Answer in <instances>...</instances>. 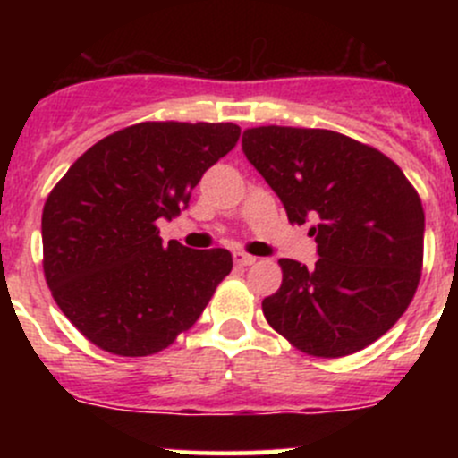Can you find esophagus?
Returning a JSON list of instances; mask_svg holds the SVG:
<instances>
[{"label":"esophagus","instance_id":"obj_1","mask_svg":"<svg viewBox=\"0 0 458 458\" xmlns=\"http://www.w3.org/2000/svg\"><path fill=\"white\" fill-rule=\"evenodd\" d=\"M255 261L257 257L246 255V252H234V263H237V266H252Z\"/></svg>","mask_w":458,"mask_h":458}]
</instances>
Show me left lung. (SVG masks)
<instances>
[{
    "instance_id": "left-lung-1",
    "label": "left lung",
    "mask_w": 458,
    "mask_h": 458,
    "mask_svg": "<svg viewBox=\"0 0 458 458\" xmlns=\"http://www.w3.org/2000/svg\"><path fill=\"white\" fill-rule=\"evenodd\" d=\"M243 152L290 224H312L318 261L279 259L284 281L263 317L301 352L339 359L386 335L408 310L423 267L421 199L377 148L323 128L259 126Z\"/></svg>"
}]
</instances>
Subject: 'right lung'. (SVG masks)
Wrapping results in <instances>:
<instances>
[{"label":"right lung","instance_id":"obj_1","mask_svg":"<svg viewBox=\"0 0 458 458\" xmlns=\"http://www.w3.org/2000/svg\"><path fill=\"white\" fill-rule=\"evenodd\" d=\"M239 135L234 123H135L88 148L50 191L41 215L46 284L97 348L161 352L230 275L228 250L165 246L157 221L182 212Z\"/></svg>","mask_w":458,"mask_h":458}]
</instances>
